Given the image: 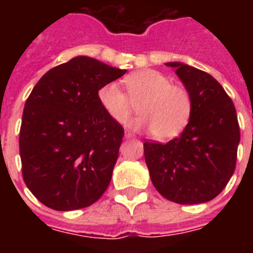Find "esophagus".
Returning a JSON list of instances; mask_svg holds the SVG:
<instances>
[{
	"instance_id": "esophagus-1",
	"label": "esophagus",
	"mask_w": 253,
	"mask_h": 253,
	"mask_svg": "<svg viewBox=\"0 0 253 253\" xmlns=\"http://www.w3.org/2000/svg\"><path fill=\"white\" fill-rule=\"evenodd\" d=\"M125 138L131 139V138H134V135L131 134V132H128V131H126V132H125Z\"/></svg>"
}]
</instances>
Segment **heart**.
Listing matches in <instances>:
<instances>
[{
    "label": "heart",
    "instance_id": "b5f03b06",
    "mask_svg": "<svg viewBox=\"0 0 253 253\" xmlns=\"http://www.w3.org/2000/svg\"><path fill=\"white\" fill-rule=\"evenodd\" d=\"M126 90L119 83L105 84L98 90L101 106L115 122H123L139 103L142 114L130 119L134 130H150L158 139H172L188 126L192 117V97L184 86L154 69L131 73L125 79Z\"/></svg>",
    "mask_w": 253,
    "mask_h": 253
}]
</instances>
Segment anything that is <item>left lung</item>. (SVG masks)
<instances>
[{"mask_svg":"<svg viewBox=\"0 0 253 253\" xmlns=\"http://www.w3.org/2000/svg\"><path fill=\"white\" fill-rule=\"evenodd\" d=\"M176 69L192 97V117L178 138L166 144L144 142L152 184L180 205L204 204L219 194L234 174L240 128L235 106L209 73L182 63Z\"/></svg>","mask_w":253,"mask_h":253,"instance_id":"8db88e82","label":"left lung"}]
</instances>
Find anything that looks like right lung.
<instances>
[{
    "mask_svg": "<svg viewBox=\"0 0 253 253\" xmlns=\"http://www.w3.org/2000/svg\"><path fill=\"white\" fill-rule=\"evenodd\" d=\"M126 73L87 56L49 69L25 103L19 131L22 174L47 208L90 206L110 184L125 135L98 99Z\"/></svg>",
    "mask_w": 253,
    "mask_h": 253,
    "instance_id": "obj_1",
    "label": "right lung"
}]
</instances>
